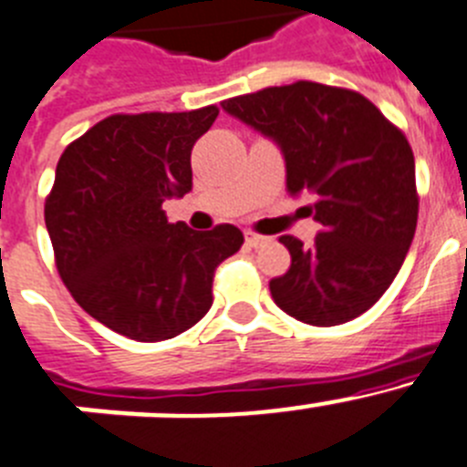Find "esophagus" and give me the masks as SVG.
I'll return each mask as SVG.
<instances>
[{"instance_id":"obj_1","label":"esophagus","mask_w":467,"mask_h":467,"mask_svg":"<svg viewBox=\"0 0 467 467\" xmlns=\"http://www.w3.org/2000/svg\"><path fill=\"white\" fill-rule=\"evenodd\" d=\"M244 239H246V246H263L265 242H267V237H263V234H255V233H251V230H246V233H244Z\"/></svg>"}]
</instances>
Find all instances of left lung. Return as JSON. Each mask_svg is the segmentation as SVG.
I'll list each match as a JSON object with an SVG mask.
<instances>
[{
	"label": "left lung",
	"mask_w": 467,
	"mask_h": 467,
	"mask_svg": "<svg viewBox=\"0 0 467 467\" xmlns=\"http://www.w3.org/2000/svg\"><path fill=\"white\" fill-rule=\"evenodd\" d=\"M223 111L279 146L285 191L309 197L321 223L312 249L279 239L291 267L270 281L272 300L309 326L368 312L400 272L419 216L414 153L405 134L360 92L323 83L225 99Z\"/></svg>",
	"instance_id": "left-lung-1"
}]
</instances>
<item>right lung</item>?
<instances>
[{
	"label": "right lung",
	"mask_w": 467,
	"mask_h": 467,
	"mask_svg": "<svg viewBox=\"0 0 467 467\" xmlns=\"http://www.w3.org/2000/svg\"><path fill=\"white\" fill-rule=\"evenodd\" d=\"M218 109L116 113L62 153L46 200L57 272L95 321L137 342L186 333L209 312L213 270L242 230L170 223L162 202L192 188L191 150Z\"/></svg>",
	"instance_id": "right-lung-1"
}]
</instances>
